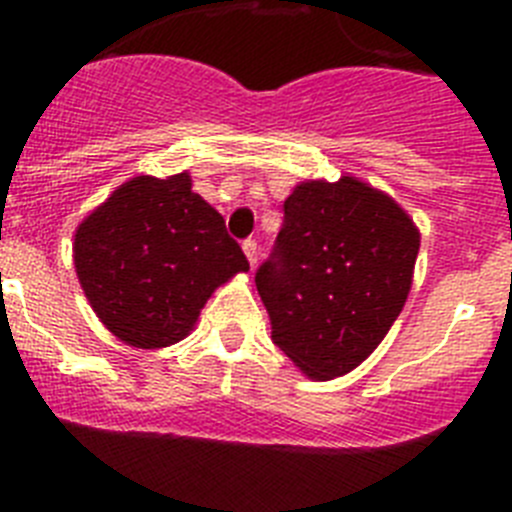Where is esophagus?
I'll use <instances>...</instances> for the list:
<instances>
[{"mask_svg": "<svg viewBox=\"0 0 512 512\" xmlns=\"http://www.w3.org/2000/svg\"><path fill=\"white\" fill-rule=\"evenodd\" d=\"M243 253H246L248 264H251V269H253V266H256V261H259V248H256V241H251V238H248V241H243Z\"/></svg>", "mask_w": 512, "mask_h": 512, "instance_id": "34e87169", "label": "esophagus"}]
</instances>
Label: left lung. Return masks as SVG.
I'll list each match as a JSON object with an SVG mask.
<instances>
[{
	"mask_svg": "<svg viewBox=\"0 0 512 512\" xmlns=\"http://www.w3.org/2000/svg\"><path fill=\"white\" fill-rule=\"evenodd\" d=\"M420 248L413 217L356 176L305 179L256 271L271 341L312 382L354 372L397 320Z\"/></svg>",
	"mask_w": 512,
	"mask_h": 512,
	"instance_id": "8db88e82",
	"label": "left lung"
}]
</instances>
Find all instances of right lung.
I'll use <instances>...</instances> for the list:
<instances>
[{
  "instance_id": "right-lung-1",
  "label": "right lung",
  "mask_w": 512,
  "mask_h": 512,
  "mask_svg": "<svg viewBox=\"0 0 512 512\" xmlns=\"http://www.w3.org/2000/svg\"><path fill=\"white\" fill-rule=\"evenodd\" d=\"M74 266L104 328L135 348L187 338L212 292L248 271L223 215L192 192L187 171L120 184L76 225Z\"/></svg>"
}]
</instances>
